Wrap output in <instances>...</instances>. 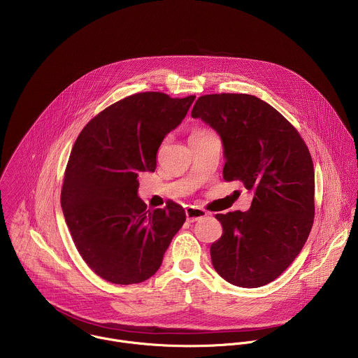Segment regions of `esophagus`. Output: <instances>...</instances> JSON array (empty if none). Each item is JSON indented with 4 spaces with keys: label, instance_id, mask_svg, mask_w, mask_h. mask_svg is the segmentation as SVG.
Returning a JSON list of instances; mask_svg holds the SVG:
<instances>
[{
    "label": "esophagus",
    "instance_id": "1",
    "mask_svg": "<svg viewBox=\"0 0 358 358\" xmlns=\"http://www.w3.org/2000/svg\"><path fill=\"white\" fill-rule=\"evenodd\" d=\"M207 214H208V213H207L206 210L200 208V207L190 206V207H187V208H186V220H187L189 222L199 221V220H201V218L207 217Z\"/></svg>",
    "mask_w": 358,
    "mask_h": 358
}]
</instances>
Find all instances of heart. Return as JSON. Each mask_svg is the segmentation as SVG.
<instances>
[{
	"label": "heart",
	"instance_id": "b5f03b06",
	"mask_svg": "<svg viewBox=\"0 0 358 358\" xmlns=\"http://www.w3.org/2000/svg\"><path fill=\"white\" fill-rule=\"evenodd\" d=\"M208 130H206V129H196V130H193L192 131V134L190 136H196V134H203V133H207Z\"/></svg>",
	"mask_w": 358,
	"mask_h": 358
}]
</instances>
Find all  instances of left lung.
I'll return each mask as SVG.
<instances>
[{
  "mask_svg": "<svg viewBox=\"0 0 358 358\" xmlns=\"http://www.w3.org/2000/svg\"><path fill=\"white\" fill-rule=\"evenodd\" d=\"M192 116L221 136L224 179L253 190L248 211L215 214L222 235L210 248L213 266L238 287L268 284L299 255L313 224L309 150L280 112L253 95H203Z\"/></svg>",
  "mask_w": 358,
  "mask_h": 358,
  "instance_id": "1",
  "label": "left lung"
}]
</instances>
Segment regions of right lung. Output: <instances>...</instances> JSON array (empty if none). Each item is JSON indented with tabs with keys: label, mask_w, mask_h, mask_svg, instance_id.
Returning <instances> with one entry per match:
<instances>
[{
	"label": "right lung",
	"mask_w": 358,
	"mask_h": 358,
	"mask_svg": "<svg viewBox=\"0 0 358 358\" xmlns=\"http://www.w3.org/2000/svg\"><path fill=\"white\" fill-rule=\"evenodd\" d=\"M194 98L130 95L98 113L73 147L62 189L64 218L88 267L109 282L137 284L154 275L186 220L173 201L147 208L137 196V176L155 171L164 137Z\"/></svg>",
	"instance_id": "obj_1"
}]
</instances>
